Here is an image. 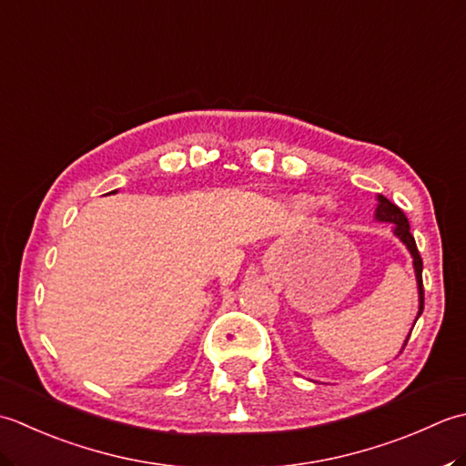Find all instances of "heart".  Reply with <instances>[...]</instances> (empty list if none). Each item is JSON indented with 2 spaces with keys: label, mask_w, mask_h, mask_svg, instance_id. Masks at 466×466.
I'll list each match as a JSON object with an SVG mask.
<instances>
[{
  "label": "heart",
  "mask_w": 466,
  "mask_h": 466,
  "mask_svg": "<svg viewBox=\"0 0 466 466\" xmlns=\"http://www.w3.org/2000/svg\"><path fill=\"white\" fill-rule=\"evenodd\" d=\"M316 205H318V198L309 195H299L293 198V207L299 208V211H311V208H316Z\"/></svg>",
  "instance_id": "obj_1"
}]
</instances>
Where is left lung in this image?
I'll return each instance as SVG.
<instances>
[{
  "instance_id": "1",
  "label": "left lung",
  "mask_w": 466,
  "mask_h": 466,
  "mask_svg": "<svg viewBox=\"0 0 466 466\" xmlns=\"http://www.w3.org/2000/svg\"><path fill=\"white\" fill-rule=\"evenodd\" d=\"M376 219L378 221H386V223H394V235L400 239L406 249L412 255V263H414V273H416V283H419V316L424 309V288H422V258L419 253V247H416L414 237L410 233V225H408L406 215L402 213L400 207H396L392 201H388L386 197L378 195V207H376ZM416 324V321H414ZM408 341V339H406ZM406 346V344H404Z\"/></svg>"
}]
</instances>
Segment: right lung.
<instances>
[{"mask_svg":"<svg viewBox=\"0 0 466 466\" xmlns=\"http://www.w3.org/2000/svg\"><path fill=\"white\" fill-rule=\"evenodd\" d=\"M112 193H116V191H112Z\"/></svg>","mask_w":466,"mask_h":466,"instance_id":"obj_1","label":"right lung"}]
</instances>
